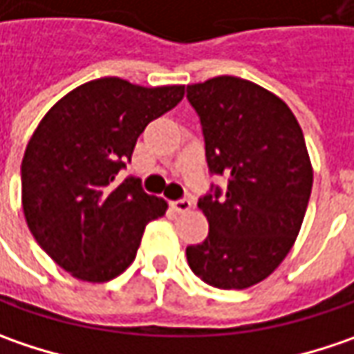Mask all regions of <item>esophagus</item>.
I'll return each mask as SVG.
<instances>
[{
	"label": "esophagus",
	"mask_w": 354,
	"mask_h": 354,
	"mask_svg": "<svg viewBox=\"0 0 354 354\" xmlns=\"http://www.w3.org/2000/svg\"><path fill=\"white\" fill-rule=\"evenodd\" d=\"M172 207L176 209V212H190L192 209V202L188 200V198H180V200H176V202H172Z\"/></svg>",
	"instance_id": "1"
}]
</instances>
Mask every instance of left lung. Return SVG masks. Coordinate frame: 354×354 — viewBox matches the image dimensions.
I'll use <instances>...</instances> for the list:
<instances>
[{"instance_id":"obj_1","label":"left lung","mask_w":354,"mask_h":354,"mask_svg":"<svg viewBox=\"0 0 354 354\" xmlns=\"http://www.w3.org/2000/svg\"><path fill=\"white\" fill-rule=\"evenodd\" d=\"M202 124L207 170L227 180L198 200L207 238L188 245L194 273L218 289L263 281L289 254L313 170L299 122L279 97L238 77L186 86Z\"/></svg>"}]
</instances>
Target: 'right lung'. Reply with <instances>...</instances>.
<instances>
[{
  "label": "right lung",
  "instance_id": "add662e5",
  "mask_svg": "<svg viewBox=\"0 0 354 354\" xmlns=\"http://www.w3.org/2000/svg\"><path fill=\"white\" fill-rule=\"evenodd\" d=\"M184 86L104 77L77 86L39 122L21 162V202L41 250L75 277L102 283L131 266L166 202L118 172L150 120L174 109Z\"/></svg>",
  "mask_w": 354,
  "mask_h": 354
}]
</instances>
